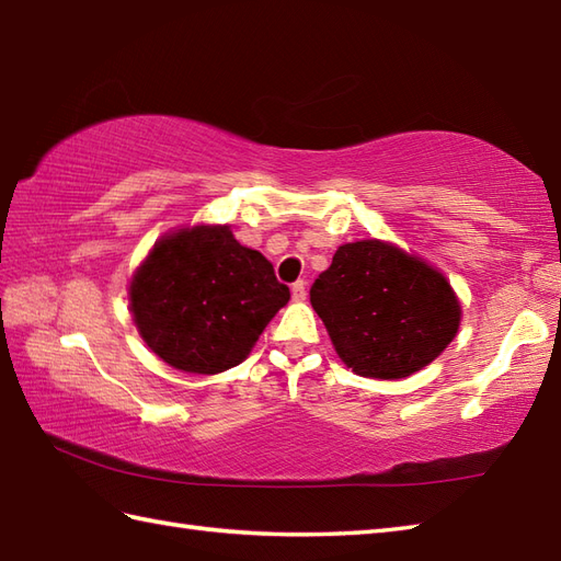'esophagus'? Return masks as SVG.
Masks as SVG:
<instances>
[{"instance_id":"1","label":"esophagus","mask_w":561,"mask_h":561,"mask_svg":"<svg viewBox=\"0 0 561 561\" xmlns=\"http://www.w3.org/2000/svg\"><path fill=\"white\" fill-rule=\"evenodd\" d=\"M291 299L296 301V304H301V301H306V282H294L291 284Z\"/></svg>"}]
</instances>
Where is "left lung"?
Returning <instances> with one entry per match:
<instances>
[{
	"mask_svg": "<svg viewBox=\"0 0 561 561\" xmlns=\"http://www.w3.org/2000/svg\"><path fill=\"white\" fill-rule=\"evenodd\" d=\"M311 304L340 359L380 380L432 364L462 316L444 272L378 238L340 245L311 287Z\"/></svg>",
	"mask_w": 561,
	"mask_h": 561,
	"instance_id": "1",
	"label": "left lung"
}]
</instances>
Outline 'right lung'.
<instances>
[{
	"label": "right lung",
	"mask_w": 561,
	"mask_h": 561,
	"mask_svg": "<svg viewBox=\"0 0 561 561\" xmlns=\"http://www.w3.org/2000/svg\"><path fill=\"white\" fill-rule=\"evenodd\" d=\"M127 294L147 347L178 371L202 376L241 364L291 296L272 262L238 243L229 224L161 236Z\"/></svg>",
	"instance_id": "right-lung-1"
}]
</instances>
